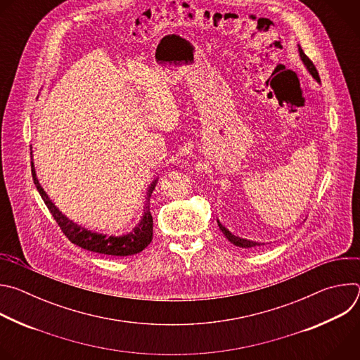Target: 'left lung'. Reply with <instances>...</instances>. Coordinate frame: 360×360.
<instances>
[{"mask_svg":"<svg viewBox=\"0 0 360 360\" xmlns=\"http://www.w3.org/2000/svg\"><path fill=\"white\" fill-rule=\"evenodd\" d=\"M299 54H300V58H302V61H303V64L306 65V68L309 70V72L312 74V77L318 81V82H321V78H319V72H318V70H316V67L314 65V63L311 61V58L307 57L304 53H303V49L300 48V45H299ZM218 225H219V229L222 231V233L226 236V239L231 242V243H233V245H236V246H239V248H253V246H259L261 243H258V242H252V240H248V239H242V238H238V236H235V235H232L225 226H222L219 222H218Z\"/></svg>","mask_w":360,"mask_h":360,"instance_id":"left-lung-1","label":"left lung"}]
</instances>
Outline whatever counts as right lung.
I'll use <instances>...</instances> for the list:
<instances>
[{
  "instance_id": "right-lung-1",
  "label": "right lung",
  "mask_w": 360,
  "mask_h": 360,
  "mask_svg": "<svg viewBox=\"0 0 360 360\" xmlns=\"http://www.w3.org/2000/svg\"><path fill=\"white\" fill-rule=\"evenodd\" d=\"M31 172H32L34 184H35L41 198L44 199L46 208L49 210L51 215L54 217V219L58 224L63 233L74 245H78L82 249L96 252V253H104V255H111V256H129V255L139 253L141 250H143L150 243L152 229H153V219H152V215H150L148 205L145 207V214H143L141 222L138 224V226L131 233L124 235V236H105L102 233H95V232H91V231H86V229L78 226L77 224L70 221L67 217H64L57 210L56 205L49 200L45 191L41 188V185L37 179L35 169H34L32 164H31ZM155 182H153L149 186L148 198L150 196V192L153 191V188H155Z\"/></svg>"
}]
</instances>
